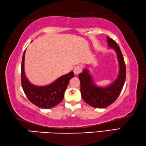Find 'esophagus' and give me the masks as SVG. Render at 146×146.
Masks as SVG:
<instances>
[{
	"instance_id": "34e87169",
	"label": "esophagus",
	"mask_w": 146,
	"mask_h": 146,
	"mask_svg": "<svg viewBox=\"0 0 146 146\" xmlns=\"http://www.w3.org/2000/svg\"><path fill=\"white\" fill-rule=\"evenodd\" d=\"M82 71V69L80 68V66H76L75 68H74V73L75 74V75H78V74H79L80 72H81Z\"/></svg>"
}]
</instances>
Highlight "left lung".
Masks as SVG:
<instances>
[{"label": "left lung", "mask_w": 146, "mask_h": 146, "mask_svg": "<svg viewBox=\"0 0 146 146\" xmlns=\"http://www.w3.org/2000/svg\"><path fill=\"white\" fill-rule=\"evenodd\" d=\"M109 48H114L119 62L118 76L112 84L106 87H99L95 84L92 76L87 69L78 75L80 82V92L86 103L95 108H103L109 106L116 100L123 88L126 77V67L120 48L115 41L107 36Z\"/></svg>", "instance_id": "left-lung-1"}]
</instances>
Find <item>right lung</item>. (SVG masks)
<instances>
[{"instance_id": "obj_1", "label": "right lung", "mask_w": 146, "mask_h": 146, "mask_svg": "<svg viewBox=\"0 0 146 146\" xmlns=\"http://www.w3.org/2000/svg\"><path fill=\"white\" fill-rule=\"evenodd\" d=\"M25 51L23 55L21 63V84L23 91L28 99L34 105L41 108L48 109L55 106L63 100L65 91L69 80L74 77L73 71L63 76L53 82L51 84L43 86L31 84L26 77L24 70Z\"/></svg>"}]
</instances>
